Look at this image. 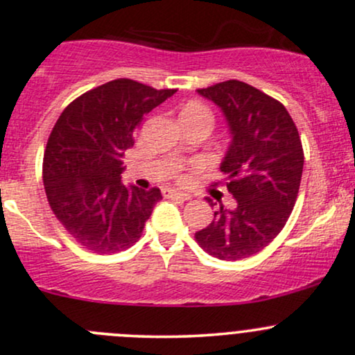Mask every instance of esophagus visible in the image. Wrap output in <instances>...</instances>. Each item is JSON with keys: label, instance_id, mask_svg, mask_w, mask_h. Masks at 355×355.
<instances>
[{"label": "esophagus", "instance_id": "obj_1", "mask_svg": "<svg viewBox=\"0 0 355 355\" xmlns=\"http://www.w3.org/2000/svg\"><path fill=\"white\" fill-rule=\"evenodd\" d=\"M165 197L178 198V200H182V202L191 200V195L190 193H183V191H175V190H166L165 191Z\"/></svg>", "mask_w": 355, "mask_h": 355}]
</instances>
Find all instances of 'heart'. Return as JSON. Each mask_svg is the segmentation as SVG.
Wrapping results in <instances>:
<instances>
[{"label": "heart", "instance_id": "heart-1", "mask_svg": "<svg viewBox=\"0 0 355 355\" xmlns=\"http://www.w3.org/2000/svg\"><path fill=\"white\" fill-rule=\"evenodd\" d=\"M183 112H197V113H207V110L203 108V107H200V105H197V103H190V105H187L185 108H183ZM207 115H209V113H207Z\"/></svg>", "mask_w": 355, "mask_h": 355}]
</instances>
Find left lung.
Segmentation results:
<instances>
[{
  "label": "left lung",
  "mask_w": 355,
  "mask_h": 355,
  "mask_svg": "<svg viewBox=\"0 0 355 355\" xmlns=\"http://www.w3.org/2000/svg\"><path fill=\"white\" fill-rule=\"evenodd\" d=\"M197 93L214 101L227 121L232 140L220 172L235 207L220 202L210 225L195 239L220 260L247 259L279 235L294 209L304 168L299 132L280 101L243 81H222Z\"/></svg>",
  "instance_id": "1"
}]
</instances>
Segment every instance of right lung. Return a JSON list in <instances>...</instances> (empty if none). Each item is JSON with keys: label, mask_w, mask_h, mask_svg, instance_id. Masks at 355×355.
Instances as JSON below:
<instances>
[{"label": "right lung", "mask_w": 355, "mask_h": 355, "mask_svg": "<svg viewBox=\"0 0 355 355\" xmlns=\"http://www.w3.org/2000/svg\"><path fill=\"white\" fill-rule=\"evenodd\" d=\"M175 92L113 80L68 105L53 126L44 190L56 218L88 250L116 254L140 239L162 191L123 185L121 158L141 118Z\"/></svg>", "instance_id": "1"}]
</instances>
